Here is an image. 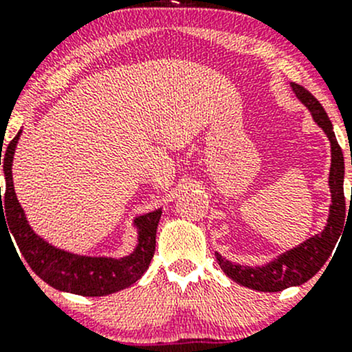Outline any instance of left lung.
I'll list each match as a JSON object with an SVG mask.
<instances>
[{
  "mask_svg": "<svg viewBox=\"0 0 352 352\" xmlns=\"http://www.w3.org/2000/svg\"><path fill=\"white\" fill-rule=\"evenodd\" d=\"M293 92L296 98L308 107L314 122L322 129L331 144V168H329V192L331 205L329 217L324 230L318 235L308 238L301 245L294 246L288 252L281 253L274 260L263 266H246L228 261L221 254H217V261L220 268L228 278L240 283L246 288L256 292L276 293L289 286H300L313 278L321 266L326 263L329 254L333 253L334 245L339 240V235L344 230L346 220V200H344V157L339 147L336 135H334L333 124L328 114L322 109L319 100L306 91L300 84L292 82Z\"/></svg>",
  "mask_w": 352,
  "mask_h": 352,
  "instance_id": "obj_1",
  "label": "left lung"
}]
</instances>
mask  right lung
Returning <instances> with one entry per match:
<instances>
[{
  "label": "right lung",
  "instance_id": "obj_1",
  "mask_svg": "<svg viewBox=\"0 0 352 352\" xmlns=\"http://www.w3.org/2000/svg\"><path fill=\"white\" fill-rule=\"evenodd\" d=\"M19 137L21 131L8 145L3 159L0 155V165L3 164L6 180L5 200H1L0 187V225L5 221L8 235L10 232L13 235L26 263L52 288L80 296H107L134 285L147 272L152 261L162 208L134 218L137 245L127 256H86L52 246L31 228L14 193L11 167Z\"/></svg>",
  "mask_w": 352,
  "mask_h": 352
}]
</instances>
